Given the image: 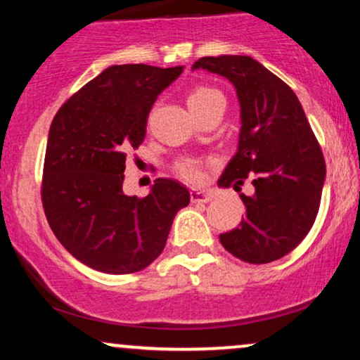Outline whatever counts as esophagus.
<instances>
[{"label":"esophagus","instance_id":"34e87169","mask_svg":"<svg viewBox=\"0 0 360 360\" xmlns=\"http://www.w3.org/2000/svg\"><path fill=\"white\" fill-rule=\"evenodd\" d=\"M213 200L212 193H205V191H191V201L193 203H210Z\"/></svg>","mask_w":360,"mask_h":360}]
</instances>
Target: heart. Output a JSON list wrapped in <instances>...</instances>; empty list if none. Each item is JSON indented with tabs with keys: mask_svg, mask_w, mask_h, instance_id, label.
Wrapping results in <instances>:
<instances>
[{
	"mask_svg": "<svg viewBox=\"0 0 360 360\" xmlns=\"http://www.w3.org/2000/svg\"><path fill=\"white\" fill-rule=\"evenodd\" d=\"M223 100V94L212 86H196L189 91L188 105L193 111L205 108L213 101ZM176 172L188 183L198 184L203 181V164L196 159H183L176 164Z\"/></svg>",
	"mask_w": 360,
	"mask_h": 360,
	"instance_id": "1",
	"label": "heart"
}]
</instances>
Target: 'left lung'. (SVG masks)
<instances>
[{"instance_id":"1","label":"left lung","mask_w":360,"mask_h":360,"mask_svg":"<svg viewBox=\"0 0 360 360\" xmlns=\"http://www.w3.org/2000/svg\"><path fill=\"white\" fill-rule=\"evenodd\" d=\"M193 69L220 74L237 89L242 128L238 150L218 186L238 189L250 177L255 193L240 194L245 218L221 245L250 264L289 254L307 237L320 208L325 159L292 89L249 56L201 57Z\"/></svg>"}]
</instances>
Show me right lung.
<instances>
[{"label":"right lung","instance_id":"right-lung-1","mask_svg":"<svg viewBox=\"0 0 360 360\" xmlns=\"http://www.w3.org/2000/svg\"><path fill=\"white\" fill-rule=\"evenodd\" d=\"M183 68L111 65L60 106L49 130L42 205L57 240L82 264L131 274L159 257L189 191L169 177L146 198L123 193L130 148L146 139L157 96Z\"/></svg>","mask_w":360,"mask_h":360}]
</instances>
